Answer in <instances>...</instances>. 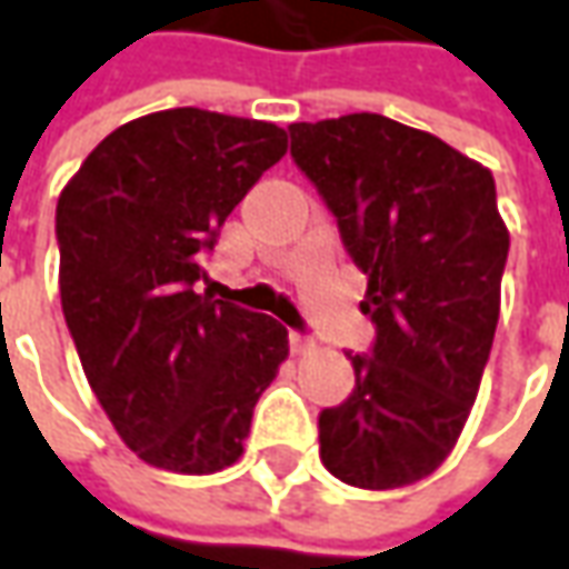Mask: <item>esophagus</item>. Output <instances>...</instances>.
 Returning a JSON list of instances; mask_svg holds the SVG:
<instances>
[{"mask_svg": "<svg viewBox=\"0 0 569 569\" xmlns=\"http://www.w3.org/2000/svg\"><path fill=\"white\" fill-rule=\"evenodd\" d=\"M289 349L296 352V356H305V352H311L315 349V340H308L302 333H289Z\"/></svg>", "mask_w": 569, "mask_h": 569, "instance_id": "1", "label": "esophagus"}]
</instances>
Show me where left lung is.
Masks as SVG:
<instances>
[{"instance_id":"obj_1","label":"left lung","mask_w":569,"mask_h":569,"mask_svg":"<svg viewBox=\"0 0 569 569\" xmlns=\"http://www.w3.org/2000/svg\"><path fill=\"white\" fill-rule=\"evenodd\" d=\"M292 160L368 277L378 337L349 356L356 390L318 419L321 460L346 485H416L457 447L495 343L510 232L495 176L378 112L296 122Z\"/></svg>"}]
</instances>
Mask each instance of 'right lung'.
<instances>
[{
	"instance_id": "add662e5",
	"label": "right lung",
	"mask_w": 569,
	"mask_h": 569,
	"mask_svg": "<svg viewBox=\"0 0 569 569\" xmlns=\"http://www.w3.org/2000/svg\"><path fill=\"white\" fill-rule=\"evenodd\" d=\"M283 153L273 122L163 109L107 134L59 194L71 340L112 428L157 469L210 476L239 460L289 356L283 323L194 286L232 207Z\"/></svg>"
}]
</instances>
